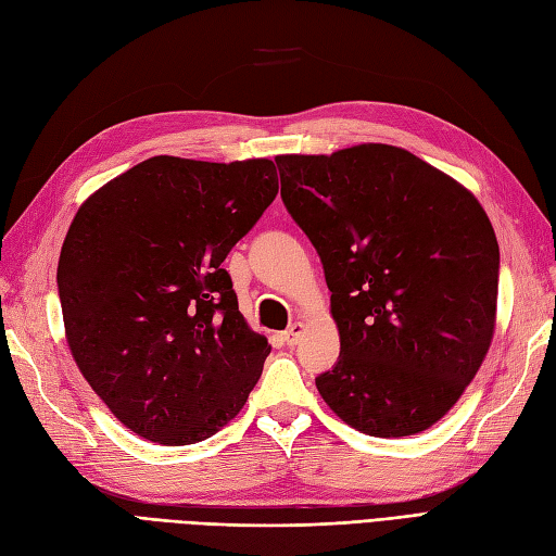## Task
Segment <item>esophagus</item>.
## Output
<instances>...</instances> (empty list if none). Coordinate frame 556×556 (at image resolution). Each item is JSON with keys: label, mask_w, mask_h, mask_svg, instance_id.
I'll list each match as a JSON object with an SVG mask.
<instances>
[{"label": "esophagus", "mask_w": 556, "mask_h": 556, "mask_svg": "<svg viewBox=\"0 0 556 556\" xmlns=\"http://www.w3.org/2000/svg\"><path fill=\"white\" fill-rule=\"evenodd\" d=\"M304 332H306L304 323H294V325H290V327L282 332V341L288 343V346H296L299 339L304 337Z\"/></svg>", "instance_id": "esophagus-1"}]
</instances>
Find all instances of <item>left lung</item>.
<instances>
[{
	"instance_id": "1",
	"label": "left lung",
	"mask_w": 556,
	"mask_h": 556,
	"mask_svg": "<svg viewBox=\"0 0 556 556\" xmlns=\"http://www.w3.org/2000/svg\"><path fill=\"white\" fill-rule=\"evenodd\" d=\"M280 197L325 268L341 351L315 379L371 438L454 407L496 329L498 241L475 193L393 144L280 154Z\"/></svg>"
}]
</instances>
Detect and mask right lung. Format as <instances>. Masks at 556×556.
<instances>
[{
  "instance_id": "1",
  "label": "right lung",
  "mask_w": 556,
  "mask_h": 556,
  "mask_svg": "<svg viewBox=\"0 0 556 556\" xmlns=\"http://www.w3.org/2000/svg\"><path fill=\"white\" fill-rule=\"evenodd\" d=\"M276 193L268 159L152 156L74 215L58 260L67 346L138 438L203 442L260 381L271 346L238 311L222 262Z\"/></svg>"
}]
</instances>
